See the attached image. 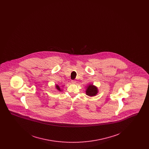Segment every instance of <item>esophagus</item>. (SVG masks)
I'll list each match as a JSON object with an SVG mask.
<instances>
[{
	"instance_id": "34e87169",
	"label": "esophagus",
	"mask_w": 149,
	"mask_h": 149,
	"mask_svg": "<svg viewBox=\"0 0 149 149\" xmlns=\"http://www.w3.org/2000/svg\"><path fill=\"white\" fill-rule=\"evenodd\" d=\"M71 83H72V84H75L76 83H77V81H75V80H71Z\"/></svg>"
}]
</instances>
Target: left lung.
Here are the masks:
<instances>
[{"instance_id":"8db88e82","label":"left lung","mask_w":149,"mask_h":149,"mask_svg":"<svg viewBox=\"0 0 149 149\" xmlns=\"http://www.w3.org/2000/svg\"><path fill=\"white\" fill-rule=\"evenodd\" d=\"M97 93H98V89L96 86L92 84H90L87 87V89L86 90V95L92 97V96H95Z\"/></svg>"}]
</instances>
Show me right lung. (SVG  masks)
Returning <instances> with one entry per match:
<instances>
[{
	"instance_id": "obj_1",
	"label": "right lung",
	"mask_w": 149,
	"mask_h": 149,
	"mask_svg": "<svg viewBox=\"0 0 149 149\" xmlns=\"http://www.w3.org/2000/svg\"><path fill=\"white\" fill-rule=\"evenodd\" d=\"M56 89L58 90V91H61V90L60 89V88L59 87V86H58V85H56Z\"/></svg>"
}]
</instances>
